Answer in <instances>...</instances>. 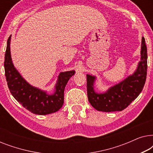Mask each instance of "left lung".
Listing matches in <instances>:
<instances>
[{
	"label": "left lung",
	"instance_id": "left-lung-1",
	"mask_svg": "<svg viewBox=\"0 0 153 153\" xmlns=\"http://www.w3.org/2000/svg\"><path fill=\"white\" fill-rule=\"evenodd\" d=\"M147 47L143 37L141 61L133 74L104 93H96L94 89L95 76L87 74V94L91 105L96 110L104 112L121 111L127 108L143 90L147 75Z\"/></svg>",
	"mask_w": 153,
	"mask_h": 153
}]
</instances>
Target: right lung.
<instances>
[{
	"mask_svg": "<svg viewBox=\"0 0 153 153\" xmlns=\"http://www.w3.org/2000/svg\"><path fill=\"white\" fill-rule=\"evenodd\" d=\"M10 38L7 42L5 54V75L7 85L12 96L24 108L37 115H47L58 111L64 103V90L69 79L74 74L75 71L60 72L55 85L53 94L49 95L47 92L29 84L12 63L10 54Z\"/></svg>",
	"mask_w": 153,
	"mask_h": 153,
	"instance_id": "1",
	"label": "right lung"
}]
</instances>
